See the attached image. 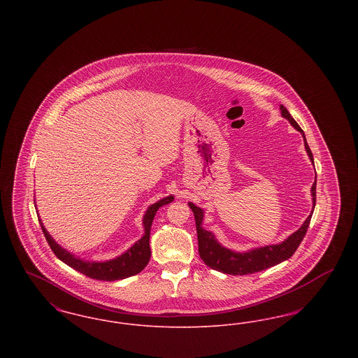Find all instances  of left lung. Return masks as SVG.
Returning a JSON list of instances; mask_svg holds the SVG:
<instances>
[{"mask_svg":"<svg viewBox=\"0 0 358 358\" xmlns=\"http://www.w3.org/2000/svg\"><path fill=\"white\" fill-rule=\"evenodd\" d=\"M280 111H282V117L289 120V123L298 131H301V134L303 136L305 149H306L307 154H308L310 161L314 164L313 153H311V150L307 145L306 136H305L303 130L291 117V114L285 106H280ZM315 178H317V174H315ZM315 187H317V180L311 187L313 210L308 215L306 222L302 224V227L296 232H294L291 236L286 238L285 241H282L280 244L260 247V248H255V250H251V251L243 252V254L234 252V251L222 247V244H219V241L216 240L215 235L201 227L203 220H204L203 209L192 204V203H189V206L193 210L194 220H196L200 257L203 259L205 264L208 267H210L212 270H216V271L224 273H231V275H248V273H259V271L267 270L273 266H276V264L287 260L289 257L294 255V252L296 251L301 241L303 240L305 235H306L307 228H308V224L311 220V215H313L314 208H315V196H317L315 194Z\"/></svg>","mask_w":358,"mask_h":358,"instance_id":"8db88e82","label":"left lung"}]
</instances>
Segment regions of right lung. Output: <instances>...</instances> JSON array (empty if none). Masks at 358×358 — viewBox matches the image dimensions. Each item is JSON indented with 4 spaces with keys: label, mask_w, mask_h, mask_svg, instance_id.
Returning a JSON list of instances; mask_svg holds the SVG:
<instances>
[{
    "label": "right lung",
    "mask_w": 358,
    "mask_h": 358,
    "mask_svg": "<svg viewBox=\"0 0 358 358\" xmlns=\"http://www.w3.org/2000/svg\"><path fill=\"white\" fill-rule=\"evenodd\" d=\"M174 200L173 196L165 197L155 204L150 205L143 216V227H145V235L136 241V244L129 248L124 254L107 262H85L83 259L75 257L69 251L62 248L53 238L51 235L47 232L45 227L43 225L41 220L38 219L43 234L47 238L50 247H51L53 254L57 256L63 263H66L71 268L85 273V276L91 279H98V280H106V282H113V280H120L129 276H133L136 273H141L146 264L150 260V229H152V222H153L154 216L157 210L162 205L169 204Z\"/></svg>",
    "instance_id": "obj_1"
}]
</instances>
